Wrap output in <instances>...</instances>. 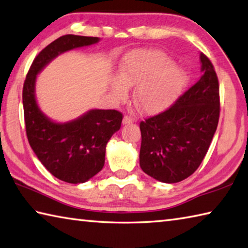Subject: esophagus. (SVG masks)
<instances>
[{
	"label": "esophagus",
	"mask_w": 248,
	"mask_h": 248,
	"mask_svg": "<svg viewBox=\"0 0 248 248\" xmlns=\"http://www.w3.org/2000/svg\"><path fill=\"white\" fill-rule=\"evenodd\" d=\"M134 121V119L132 118L131 116H128V115H125L124 117V120H123V123H124V124H132Z\"/></svg>",
	"instance_id": "1"
}]
</instances>
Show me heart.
Returning <instances> with one entry per match:
<instances>
[{
    "mask_svg": "<svg viewBox=\"0 0 248 248\" xmlns=\"http://www.w3.org/2000/svg\"><path fill=\"white\" fill-rule=\"evenodd\" d=\"M137 84V106L145 112H156L176 99L186 84V74L178 66L170 65V58L161 51H134L124 58L121 78L112 79V94L123 100L128 96V86Z\"/></svg>",
    "mask_w": 248,
    "mask_h": 248,
    "instance_id": "heart-1",
    "label": "heart"
}]
</instances>
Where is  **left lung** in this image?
I'll return each mask as SVG.
<instances>
[{
	"label": "left lung",
	"instance_id": "8db88e82",
	"mask_svg": "<svg viewBox=\"0 0 248 248\" xmlns=\"http://www.w3.org/2000/svg\"><path fill=\"white\" fill-rule=\"evenodd\" d=\"M203 74L166 110L140 123V166L162 183L192 175L207 154L220 117L219 79L215 66L200 53Z\"/></svg>",
	"mask_w": 248,
	"mask_h": 248
}]
</instances>
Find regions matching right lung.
Returning <instances> with one entry per match:
<instances>
[{
    "mask_svg": "<svg viewBox=\"0 0 248 248\" xmlns=\"http://www.w3.org/2000/svg\"><path fill=\"white\" fill-rule=\"evenodd\" d=\"M98 41V37L77 35H64L52 41L33 59L23 86L29 144L54 177L70 184L85 183L102 170L107 142L120 129L124 117L115 109H93L70 123H53L37 106L36 75L60 53Z\"/></svg>",
    "mask_w": 248,
    "mask_h": 248,
    "instance_id": "add662e5",
    "label": "right lung"
}]
</instances>
